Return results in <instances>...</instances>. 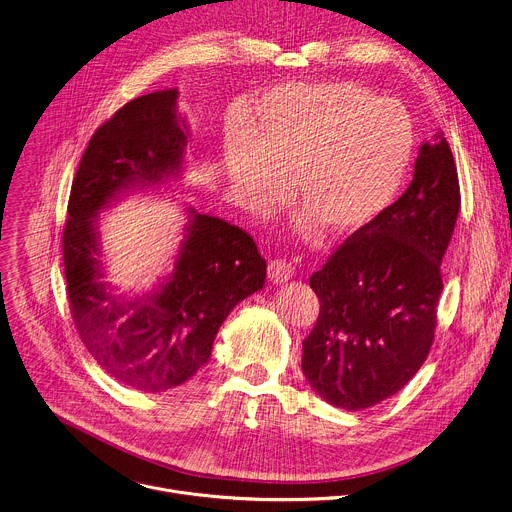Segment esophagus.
I'll use <instances>...</instances> for the list:
<instances>
[{
    "label": "esophagus",
    "mask_w": 512,
    "mask_h": 512,
    "mask_svg": "<svg viewBox=\"0 0 512 512\" xmlns=\"http://www.w3.org/2000/svg\"><path fill=\"white\" fill-rule=\"evenodd\" d=\"M295 274V266L287 260H272L268 264V278L274 285H282V282H289Z\"/></svg>",
    "instance_id": "1"
}]
</instances>
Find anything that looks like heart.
Segmentation results:
<instances>
[{"label":"heart","instance_id":"heart-1","mask_svg":"<svg viewBox=\"0 0 512 512\" xmlns=\"http://www.w3.org/2000/svg\"><path fill=\"white\" fill-rule=\"evenodd\" d=\"M413 146V124L401 103L352 81L295 83L256 101L248 140L232 134L225 168L250 207L278 205L285 175L299 207L329 236H352L399 193Z\"/></svg>","mask_w":512,"mask_h":512}]
</instances>
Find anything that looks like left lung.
<instances>
[{
    "mask_svg": "<svg viewBox=\"0 0 512 512\" xmlns=\"http://www.w3.org/2000/svg\"><path fill=\"white\" fill-rule=\"evenodd\" d=\"M458 211L456 162L437 132L419 148L409 189L311 276L321 311L301 366L323 401L362 411L419 372L433 344L439 266Z\"/></svg>",
    "mask_w": 512,
    "mask_h": 512,
    "instance_id": "1",
    "label": "left lung"
}]
</instances>
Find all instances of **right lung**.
<instances>
[{"label":"right lung","instance_id":"1","mask_svg":"<svg viewBox=\"0 0 512 512\" xmlns=\"http://www.w3.org/2000/svg\"><path fill=\"white\" fill-rule=\"evenodd\" d=\"M177 99V89L132 99L93 134L63 232L69 305L83 344L109 376L152 394L193 378L225 317L266 280L256 242L195 207L185 209L173 270L156 287L126 297L105 280L99 213L136 191L173 193L183 179L193 138Z\"/></svg>","mask_w":512,"mask_h":512}]
</instances>
